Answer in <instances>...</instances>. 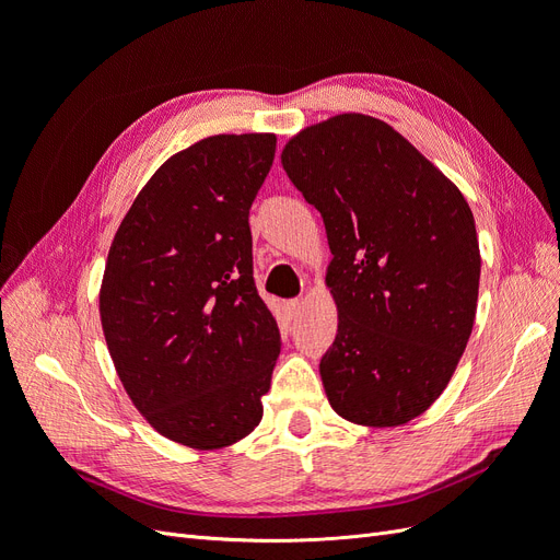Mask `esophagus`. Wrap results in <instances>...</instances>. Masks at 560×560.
I'll return each instance as SVG.
<instances>
[{"label":"esophagus","instance_id":"obj_1","mask_svg":"<svg viewBox=\"0 0 560 560\" xmlns=\"http://www.w3.org/2000/svg\"><path fill=\"white\" fill-rule=\"evenodd\" d=\"M287 308H290L292 317H296L301 313V308H303V301L301 299H292L290 303H287Z\"/></svg>","mask_w":560,"mask_h":560}]
</instances>
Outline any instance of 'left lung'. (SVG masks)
<instances>
[{"mask_svg":"<svg viewBox=\"0 0 560 560\" xmlns=\"http://www.w3.org/2000/svg\"><path fill=\"white\" fill-rule=\"evenodd\" d=\"M280 159L334 254L338 331L319 360L331 409L358 425H404L444 393L474 327L481 254L467 200L374 116H331Z\"/></svg>","mask_w":560,"mask_h":560,"instance_id":"1","label":"left lung"}]
</instances>
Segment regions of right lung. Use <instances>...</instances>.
Instances as JSON below:
<instances>
[{
	"instance_id": "1",
	"label": "right lung",
	"mask_w": 560,
	"mask_h": 560,
	"mask_svg": "<svg viewBox=\"0 0 560 560\" xmlns=\"http://www.w3.org/2000/svg\"><path fill=\"white\" fill-rule=\"evenodd\" d=\"M276 135H212L167 159L118 226L100 287L105 341L151 428L198 451L259 425L280 329L252 278L249 208Z\"/></svg>"
}]
</instances>
